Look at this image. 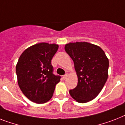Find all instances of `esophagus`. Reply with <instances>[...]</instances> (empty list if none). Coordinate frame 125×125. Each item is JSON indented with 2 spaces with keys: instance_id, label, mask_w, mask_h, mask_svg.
I'll use <instances>...</instances> for the list:
<instances>
[{
  "instance_id": "1",
  "label": "esophagus",
  "mask_w": 125,
  "mask_h": 125,
  "mask_svg": "<svg viewBox=\"0 0 125 125\" xmlns=\"http://www.w3.org/2000/svg\"><path fill=\"white\" fill-rule=\"evenodd\" d=\"M67 77H68V74H66L65 75H64V76H63V80H66Z\"/></svg>"
}]
</instances>
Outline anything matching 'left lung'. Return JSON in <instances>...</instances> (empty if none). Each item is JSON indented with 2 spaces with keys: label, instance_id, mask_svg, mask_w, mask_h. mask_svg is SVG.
I'll use <instances>...</instances> for the list:
<instances>
[{
  "label": "left lung",
  "instance_id": "1",
  "mask_svg": "<svg viewBox=\"0 0 125 125\" xmlns=\"http://www.w3.org/2000/svg\"><path fill=\"white\" fill-rule=\"evenodd\" d=\"M65 50L74 62L78 76V85L70 90V95L78 103L89 102L99 94L107 80L108 58L100 47L85 42L67 43Z\"/></svg>",
  "mask_w": 125,
  "mask_h": 125
}]
</instances>
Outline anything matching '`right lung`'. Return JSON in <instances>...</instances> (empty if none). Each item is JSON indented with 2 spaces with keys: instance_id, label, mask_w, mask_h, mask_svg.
<instances>
[{
  "instance_id": "right-lung-1",
  "label": "right lung",
  "mask_w": 125,
  "mask_h": 125,
  "mask_svg": "<svg viewBox=\"0 0 125 125\" xmlns=\"http://www.w3.org/2000/svg\"><path fill=\"white\" fill-rule=\"evenodd\" d=\"M58 45L36 43L22 52L16 65L17 82L20 90L29 100L41 104L49 101L60 76L53 74L51 60Z\"/></svg>"
}]
</instances>
